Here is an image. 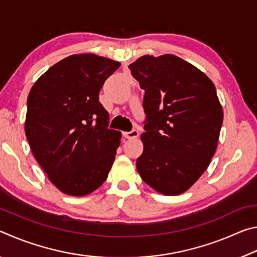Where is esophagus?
Returning <instances> with one entry per match:
<instances>
[{
  "mask_svg": "<svg viewBox=\"0 0 257 257\" xmlns=\"http://www.w3.org/2000/svg\"><path fill=\"white\" fill-rule=\"evenodd\" d=\"M123 135L127 139H135V138H137L139 136V133L137 132V130H132V132L124 133Z\"/></svg>",
  "mask_w": 257,
  "mask_h": 257,
  "instance_id": "34e87169",
  "label": "esophagus"
}]
</instances>
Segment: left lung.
<instances>
[{
    "label": "left lung",
    "instance_id": "8db88e82",
    "mask_svg": "<svg viewBox=\"0 0 257 257\" xmlns=\"http://www.w3.org/2000/svg\"><path fill=\"white\" fill-rule=\"evenodd\" d=\"M129 68L145 90L139 176L158 193L180 195L199 179L215 153L223 121L215 86L172 54L141 56Z\"/></svg>",
    "mask_w": 257,
    "mask_h": 257
}]
</instances>
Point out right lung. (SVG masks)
Masks as SVG:
<instances>
[{
    "mask_svg": "<svg viewBox=\"0 0 257 257\" xmlns=\"http://www.w3.org/2000/svg\"><path fill=\"white\" fill-rule=\"evenodd\" d=\"M120 64L96 54H73L43 73L29 92V146L52 184L70 196L93 193L111 170L121 133L107 128L98 94Z\"/></svg>",
    "mask_w": 257,
    "mask_h": 257,
    "instance_id": "1",
    "label": "right lung"
}]
</instances>
